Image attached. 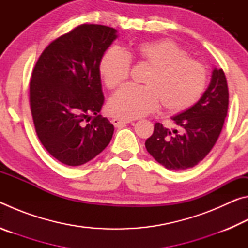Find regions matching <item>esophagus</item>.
<instances>
[{"instance_id": "esophagus-1", "label": "esophagus", "mask_w": 248, "mask_h": 248, "mask_svg": "<svg viewBox=\"0 0 248 248\" xmlns=\"http://www.w3.org/2000/svg\"><path fill=\"white\" fill-rule=\"evenodd\" d=\"M130 121H131L130 119H124V118H118V117H116V118H112L111 123L115 125V127H123L124 124H129Z\"/></svg>"}]
</instances>
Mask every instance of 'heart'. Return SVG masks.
<instances>
[{"instance_id": "obj_1", "label": "heart", "mask_w": 248, "mask_h": 248, "mask_svg": "<svg viewBox=\"0 0 248 248\" xmlns=\"http://www.w3.org/2000/svg\"><path fill=\"white\" fill-rule=\"evenodd\" d=\"M130 61L146 65L144 86L125 85L111 96L109 111L124 119L139 118L156 110L159 104L170 115L186 111L200 98L207 71L170 39L146 40L130 45L123 52L108 50L100 59L98 72L108 89L127 81Z\"/></svg>"}]
</instances>
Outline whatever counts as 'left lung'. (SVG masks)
<instances>
[{
  "label": "left lung",
  "instance_id": "left-lung-1",
  "mask_svg": "<svg viewBox=\"0 0 248 248\" xmlns=\"http://www.w3.org/2000/svg\"><path fill=\"white\" fill-rule=\"evenodd\" d=\"M229 108V89L222 69H215L207 91L198 103L173 117L177 129L162 124L145 141L148 152L167 170L191 169L207 156L223 128Z\"/></svg>",
  "mask_w": 248,
  "mask_h": 248
}]
</instances>
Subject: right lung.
<instances>
[{"label":"right lung","instance_id":"1","mask_svg":"<svg viewBox=\"0 0 248 248\" xmlns=\"http://www.w3.org/2000/svg\"><path fill=\"white\" fill-rule=\"evenodd\" d=\"M116 32L104 25H79L50 43L33 68L29 103L36 133L65 165L91 161L114 134V125L98 114L104 104L98 64Z\"/></svg>","mask_w":248,"mask_h":248}]
</instances>
